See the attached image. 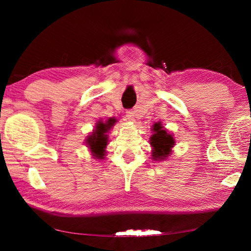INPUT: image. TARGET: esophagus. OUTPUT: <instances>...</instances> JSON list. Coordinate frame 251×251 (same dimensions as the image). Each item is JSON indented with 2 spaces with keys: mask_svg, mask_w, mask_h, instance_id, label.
I'll return each instance as SVG.
<instances>
[{
  "mask_svg": "<svg viewBox=\"0 0 251 251\" xmlns=\"http://www.w3.org/2000/svg\"><path fill=\"white\" fill-rule=\"evenodd\" d=\"M135 113H133V111H126V115H125V118H126V121H135Z\"/></svg>",
  "mask_w": 251,
  "mask_h": 251,
  "instance_id": "obj_1",
  "label": "esophagus"
}]
</instances>
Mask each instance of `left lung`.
Here are the masks:
<instances>
[{"instance_id":"left-lung-1","label":"left lung","mask_w":251,"mask_h":251,"mask_svg":"<svg viewBox=\"0 0 251 251\" xmlns=\"http://www.w3.org/2000/svg\"><path fill=\"white\" fill-rule=\"evenodd\" d=\"M154 135L151 137V144L153 146V157L155 160H163L171 152V147L174 146L175 140L173 136L169 135L161 123H155L153 126Z\"/></svg>"}]
</instances>
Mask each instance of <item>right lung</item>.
Returning <instances> with one entry per match:
<instances>
[{"instance_id": "obj_1", "label": "right lung", "mask_w": 251, "mask_h": 251, "mask_svg": "<svg viewBox=\"0 0 251 251\" xmlns=\"http://www.w3.org/2000/svg\"><path fill=\"white\" fill-rule=\"evenodd\" d=\"M115 120L109 119L106 123H102V122L97 123L95 132L92 133L91 136L88 137L87 144L97 159H102V156H104L105 146L107 145V135H105V133L108 131L109 128H111Z\"/></svg>"}]
</instances>
